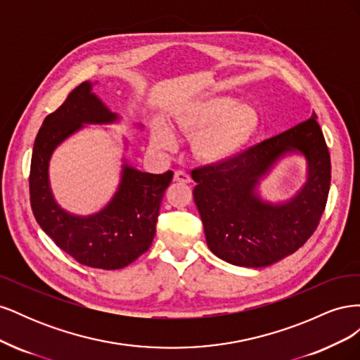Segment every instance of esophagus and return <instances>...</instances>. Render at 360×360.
<instances>
[{
    "label": "esophagus",
    "mask_w": 360,
    "mask_h": 360,
    "mask_svg": "<svg viewBox=\"0 0 360 360\" xmlns=\"http://www.w3.org/2000/svg\"><path fill=\"white\" fill-rule=\"evenodd\" d=\"M174 181L179 183H191V176L184 171H176L174 172Z\"/></svg>",
    "instance_id": "esophagus-1"
}]
</instances>
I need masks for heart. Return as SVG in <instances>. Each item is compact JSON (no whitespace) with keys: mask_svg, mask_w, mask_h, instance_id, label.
Here are the masks:
<instances>
[{"mask_svg":"<svg viewBox=\"0 0 360 360\" xmlns=\"http://www.w3.org/2000/svg\"><path fill=\"white\" fill-rule=\"evenodd\" d=\"M258 122L254 106L236 103L228 96H209L191 102L174 117L181 132L193 135L195 156L207 163H222L236 158L257 132ZM151 143L158 148H171L174 136L168 127L155 124Z\"/></svg>","mask_w":360,"mask_h":360,"instance_id":"1","label":"heart"}]
</instances>
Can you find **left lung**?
Returning <instances> with one entry per match:
<instances>
[{
	"label": "left lung",
	"instance_id": "8db88e82",
	"mask_svg": "<svg viewBox=\"0 0 360 360\" xmlns=\"http://www.w3.org/2000/svg\"><path fill=\"white\" fill-rule=\"evenodd\" d=\"M307 159L304 188L285 203L259 198V180L287 153ZM207 246L226 263L266 267L296 252L317 230L330 189V155L317 114L230 160L192 171Z\"/></svg>",
	"mask_w": 360,
	"mask_h": 360
}]
</instances>
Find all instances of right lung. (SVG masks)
Returning a JSON list of instances; mask_svg holds the SVG:
<instances>
[{"mask_svg": "<svg viewBox=\"0 0 360 360\" xmlns=\"http://www.w3.org/2000/svg\"><path fill=\"white\" fill-rule=\"evenodd\" d=\"M117 120L118 115L91 91V82H82L45 118L34 141L30 168L31 209L41 230L78 263L103 270L123 269L148 250L172 171L150 174L124 163L110 204L99 213L75 216L53 200L48 168L53 150L82 124H106Z\"/></svg>", "mask_w": 360, "mask_h": 360, "instance_id": "add662e5", "label": "right lung"}]
</instances>
